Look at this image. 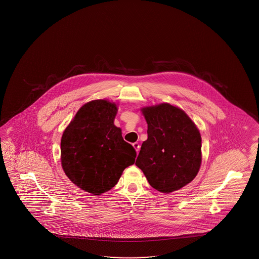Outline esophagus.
Segmentation results:
<instances>
[{"mask_svg": "<svg viewBox=\"0 0 259 259\" xmlns=\"http://www.w3.org/2000/svg\"><path fill=\"white\" fill-rule=\"evenodd\" d=\"M133 146H134V148H135V150H136V152L138 153L139 150H140V145H139L138 142L133 143Z\"/></svg>", "mask_w": 259, "mask_h": 259, "instance_id": "1", "label": "esophagus"}]
</instances>
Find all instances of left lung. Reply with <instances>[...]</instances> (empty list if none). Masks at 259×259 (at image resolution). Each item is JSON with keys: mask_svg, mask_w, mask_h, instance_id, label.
Here are the masks:
<instances>
[{"mask_svg": "<svg viewBox=\"0 0 259 259\" xmlns=\"http://www.w3.org/2000/svg\"><path fill=\"white\" fill-rule=\"evenodd\" d=\"M148 139L135 164L149 185L169 194L190 183L202 163V138L184 110L169 103L142 108Z\"/></svg>", "mask_w": 259, "mask_h": 259, "instance_id": "left-lung-1", "label": "left lung"}]
</instances>
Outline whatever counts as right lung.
I'll use <instances>...</instances> for the list:
<instances>
[{
	"label": "right lung",
	"mask_w": 259,
	"mask_h": 259,
	"mask_svg": "<svg viewBox=\"0 0 259 259\" xmlns=\"http://www.w3.org/2000/svg\"><path fill=\"white\" fill-rule=\"evenodd\" d=\"M117 105L95 100L78 110L61 140V163L72 183L93 195L117 184L123 170L135 163V148L114 124Z\"/></svg>",
	"instance_id": "obj_1"
}]
</instances>
